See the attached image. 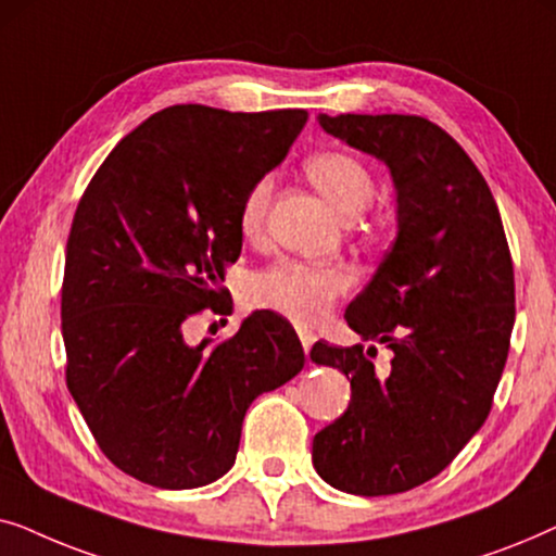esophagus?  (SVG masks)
<instances>
[{
	"label": "esophagus",
	"instance_id": "obj_1",
	"mask_svg": "<svg viewBox=\"0 0 556 556\" xmlns=\"http://www.w3.org/2000/svg\"><path fill=\"white\" fill-rule=\"evenodd\" d=\"M299 339H301V346H303V352H306V356H308L311 346H314V341H316L314 331H308L306 326H299Z\"/></svg>",
	"mask_w": 556,
	"mask_h": 556
}]
</instances>
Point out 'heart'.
Segmentation results:
<instances>
[{
	"mask_svg": "<svg viewBox=\"0 0 556 556\" xmlns=\"http://www.w3.org/2000/svg\"><path fill=\"white\" fill-rule=\"evenodd\" d=\"M308 179L314 187L337 207L341 215H354L362 230L382 232L387 227L384 215L371 212L367 204L375 197V174L362 159L346 151H318L308 156L306 164ZM273 194V179L261 177L242 194L238 225L248 240L263 235L265 217ZM352 276L344 265L337 263H311L283 257L268 268L257 273L250 283L253 301L265 308L278 311L299 324H316L329 314L341 295L346 293Z\"/></svg>",
	"mask_w": 556,
	"mask_h": 556,
	"instance_id": "heart-1",
	"label": "heart"
}]
</instances>
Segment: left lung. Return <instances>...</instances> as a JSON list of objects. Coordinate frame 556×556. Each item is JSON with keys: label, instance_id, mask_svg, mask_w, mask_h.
I'll list each match as a JSON object with an SVG mask.
<instances>
[{"label": "left lung", "instance_id": "8db88e82", "mask_svg": "<svg viewBox=\"0 0 556 556\" xmlns=\"http://www.w3.org/2000/svg\"><path fill=\"white\" fill-rule=\"evenodd\" d=\"M318 124L390 166L397 238L344 314L371 346L311 349L352 379L346 413L311 455L333 489L390 496L451 466L489 417L511 346L514 263L483 174L438 124L402 113ZM377 343L395 354L384 372L370 362Z\"/></svg>", "mask_w": 556, "mask_h": 556}]
</instances>
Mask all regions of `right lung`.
Listing matches in <instances>:
<instances>
[{
  "mask_svg": "<svg viewBox=\"0 0 556 556\" xmlns=\"http://www.w3.org/2000/svg\"><path fill=\"white\" fill-rule=\"evenodd\" d=\"M306 118L172 105L124 136L80 197L60 301L65 382L105 458L136 481H217L250 402L303 369L293 326L273 314L200 346L185 324L225 314L242 194L283 162Z\"/></svg>",
  "mask_w": 556,
  "mask_h": 556,
  "instance_id": "obj_1",
  "label": "right lung"
}]
</instances>
